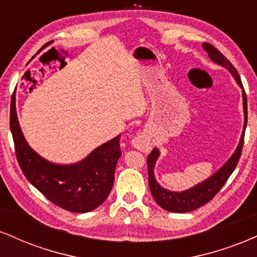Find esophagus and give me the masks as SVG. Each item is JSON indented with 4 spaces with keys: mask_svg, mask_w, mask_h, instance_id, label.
<instances>
[{
    "mask_svg": "<svg viewBox=\"0 0 257 257\" xmlns=\"http://www.w3.org/2000/svg\"><path fill=\"white\" fill-rule=\"evenodd\" d=\"M133 144H134V146L137 147V149L141 150V151H144V152L149 151V150H150V145H149V144L146 143V140H144V139H141V138L134 139V141H133Z\"/></svg>",
    "mask_w": 257,
    "mask_h": 257,
    "instance_id": "34e87169",
    "label": "esophagus"
}]
</instances>
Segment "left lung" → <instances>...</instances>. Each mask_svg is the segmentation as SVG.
I'll return each instance as SVG.
<instances>
[{
    "label": "left lung",
    "mask_w": 257,
    "mask_h": 257,
    "mask_svg": "<svg viewBox=\"0 0 257 257\" xmlns=\"http://www.w3.org/2000/svg\"><path fill=\"white\" fill-rule=\"evenodd\" d=\"M203 48L208 53L209 57L215 63L222 65L226 69L229 70L232 73L233 77L235 78L237 83L243 88L241 84V79L239 77V73L237 72L235 67L231 64V61L227 59L225 55L221 53L219 49L215 48L213 44L210 43H203ZM243 101H244V114H245V120H244V131L241 134L240 143L238 145L235 152L233 153L232 157L226 162V164L217 170L213 176L206 179L205 181L200 182V184L196 185L194 187L190 188V190L182 191V192H170V191L164 190L163 187L158 185L156 181L155 175H153V168H155V163L157 161L159 152L157 149H153L152 152L147 156V168H149V185L150 191H151L152 197L155 198L157 204L163 208L164 210L173 211V213H187V211L196 210L199 206L206 204L210 202L211 199L216 196V193L222 188V186L226 184L233 170L237 167L238 161H239L241 150H243L244 144V134H245L246 122H247V104H246V94L243 88Z\"/></svg>",
    "instance_id": "1"
}]
</instances>
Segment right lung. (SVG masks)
Returning <instances> with one entry per match:
<instances>
[{"instance_id": "1", "label": "right lung", "mask_w": 257, "mask_h": 257, "mask_svg": "<svg viewBox=\"0 0 257 257\" xmlns=\"http://www.w3.org/2000/svg\"><path fill=\"white\" fill-rule=\"evenodd\" d=\"M10 125L23 173L53 204L72 213H88L105 202L113 186L114 169L122 153L119 135L94 150L77 164L58 166L40 157L28 145L18 123L14 94Z\"/></svg>"}]
</instances>
